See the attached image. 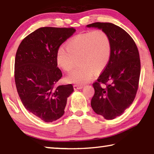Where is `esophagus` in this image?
I'll use <instances>...</instances> for the list:
<instances>
[{
    "label": "esophagus",
    "instance_id": "34e87169",
    "mask_svg": "<svg viewBox=\"0 0 154 154\" xmlns=\"http://www.w3.org/2000/svg\"><path fill=\"white\" fill-rule=\"evenodd\" d=\"M73 88L75 90H81L83 88L82 85H73Z\"/></svg>",
    "mask_w": 154,
    "mask_h": 154
}]
</instances>
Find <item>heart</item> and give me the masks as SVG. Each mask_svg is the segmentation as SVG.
Wrapping results in <instances>:
<instances>
[{
    "label": "heart",
    "mask_w": 154,
    "mask_h": 154,
    "mask_svg": "<svg viewBox=\"0 0 154 154\" xmlns=\"http://www.w3.org/2000/svg\"><path fill=\"white\" fill-rule=\"evenodd\" d=\"M111 41L107 34L95 30L77 35L61 47L57 52V64L66 72H70L78 60L79 66L66 77V82L82 85L92 79L94 72L105 69L111 56Z\"/></svg>",
    "instance_id": "1"
}]
</instances>
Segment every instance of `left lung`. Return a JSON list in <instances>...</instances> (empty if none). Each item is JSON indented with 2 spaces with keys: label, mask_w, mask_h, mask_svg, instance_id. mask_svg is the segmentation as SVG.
I'll return each instance as SVG.
<instances>
[{
  "label": "left lung",
  "mask_w": 154,
  "mask_h": 154,
  "mask_svg": "<svg viewBox=\"0 0 154 154\" xmlns=\"http://www.w3.org/2000/svg\"><path fill=\"white\" fill-rule=\"evenodd\" d=\"M86 26L102 30L111 41L110 59L93 83L95 92L91 106L96 114L113 119L124 113L136 96L140 73L139 50L128 33L118 26L96 22Z\"/></svg>",
  "instance_id": "left-lung-1"
}]
</instances>
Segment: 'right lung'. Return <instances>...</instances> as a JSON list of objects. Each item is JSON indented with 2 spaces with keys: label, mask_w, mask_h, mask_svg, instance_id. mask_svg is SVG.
I'll list each match as a JSON object with an SVG mask.
<instances>
[{
  "label": "right lung",
  "mask_w": 154,
  "mask_h": 154,
  "mask_svg": "<svg viewBox=\"0 0 154 154\" xmlns=\"http://www.w3.org/2000/svg\"><path fill=\"white\" fill-rule=\"evenodd\" d=\"M73 28L43 27L22 40L15 59V82L21 101L27 110L45 122L64 113L71 84L56 86L62 76L57 52L73 35Z\"/></svg>",
  "instance_id": "add662e5"
}]
</instances>
